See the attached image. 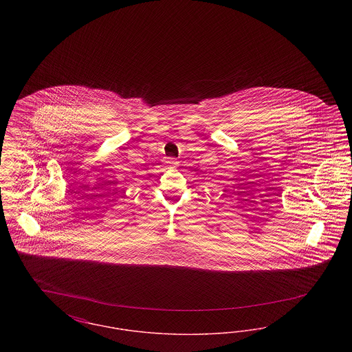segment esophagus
Instances as JSON below:
<instances>
[{
	"label": "esophagus",
	"instance_id": "1",
	"mask_svg": "<svg viewBox=\"0 0 352 352\" xmlns=\"http://www.w3.org/2000/svg\"><path fill=\"white\" fill-rule=\"evenodd\" d=\"M168 166H173V168H175V166H178V161L177 160H174V158H170L168 161Z\"/></svg>",
	"mask_w": 352,
	"mask_h": 352
}]
</instances>
